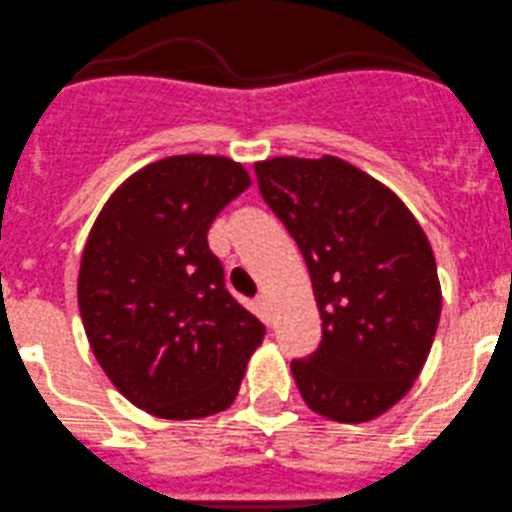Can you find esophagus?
<instances>
[{
  "label": "esophagus",
  "instance_id": "esophagus-1",
  "mask_svg": "<svg viewBox=\"0 0 512 512\" xmlns=\"http://www.w3.org/2000/svg\"><path fill=\"white\" fill-rule=\"evenodd\" d=\"M256 306H259L261 314L269 316V296H266V294H259V296H256Z\"/></svg>",
  "mask_w": 512,
  "mask_h": 512
}]
</instances>
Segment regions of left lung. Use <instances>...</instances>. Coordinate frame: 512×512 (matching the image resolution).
<instances>
[{
    "label": "left lung",
    "instance_id": "obj_1",
    "mask_svg": "<svg viewBox=\"0 0 512 512\" xmlns=\"http://www.w3.org/2000/svg\"><path fill=\"white\" fill-rule=\"evenodd\" d=\"M253 170L319 306V344L291 359L301 397L337 422L382 415L417 379L440 321L425 231L389 188L332 155L271 158Z\"/></svg>",
    "mask_w": 512,
    "mask_h": 512
}]
</instances>
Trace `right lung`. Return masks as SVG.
Listing matches in <instances>:
<instances>
[{
	"instance_id": "obj_1",
	"label": "right lung",
	"mask_w": 512,
	"mask_h": 512,
	"mask_svg": "<svg viewBox=\"0 0 512 512\" xmlns=\"http://www.w3.org/2000/svg\"><path fill=\"white\" fill-rule=\"evenodd\" d=\"M248 186L233 160L173 155L125 180L92 226L77 279L82 324L110 382L150 415L226 410L266 337L208 248L211 223Z\"/></svg>"
}]
</instances>
